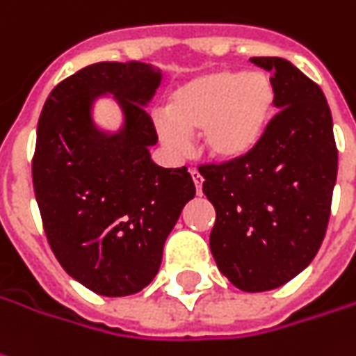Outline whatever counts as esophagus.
<instances>
[{
	"label": "esophagus",
	"instance_id": "1",
	"mask_svg": "<svg viewBox=\"0 0 356 356\" xmlns=\"http://www.w3.org/2000/svg\"><path fill=\"white\" fill-rule=\"evenodd\" d=\"M191 177H193V183H195V188H197V195H202V175L198 173L197 169H191Z\"/></svg>",
	"mask_w": 356,
	"mask_h": 356
}]
</instances>
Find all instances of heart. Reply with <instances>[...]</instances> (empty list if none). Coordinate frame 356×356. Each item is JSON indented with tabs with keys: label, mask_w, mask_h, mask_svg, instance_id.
Returning a JSON list of instances; mask_svg holds the SVG:
<instances>
[{
	"label": "heart",
	"mask_w": 356,
	"mask_h": 356,
	"mask_svg": "<svg viewBox=\"0 0 356 356\" xmlns=\"http://www.w3.org/2000/svg\"><path fill=\"white\" fill-rule=\"evenodd\" d=\"M275 113V87L265 74L218 70L173 91L168 118L159 120L161 140L183 146V134H198L202 149L216 161H238L253 154Z\"/></svg>",
	"instance_id": "obj_1"
}]
</instances>
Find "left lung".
<instances>
[{
    "mask_svg": "<svg viewBox=\"0 0 356 356\" xmlns=\"http://www.w3.org/2000/svg\"><path fill=\"white\" fill-rule=\"evenodd\" d=\"M270 72L279 113L248 158L198 171L216 210L210 251L245 292L282 286L320 249L337 179V146L325 95L282 58H251Z\"/></svg>",
    "mask_w": 356,
    "mask_h": 356,
    "instance_id": "obj_1",
    "label": "left lung"
}]
</instances>
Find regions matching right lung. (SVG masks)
<instances>
[{
	"label": "right lung",
	"mask_w": 356,
	"mask_h": 356,
	"mask_svg": "<svg viewBox=\"0 0 356 356\" xmlns=\"http://www.w3.org/2000/svg\"><path fill=\"white\" fill-rule=\"evenodd\" d=\"M159 83L161 72L149 64H91L50 91L38 118L33 187L46 238L67 275L101 296L146 289L195 197L187 168H159L149 156L158 132L146 105ZM107 92L125 115L115 135L90 117Z\"/></svg>",
	"instance_id": "obj_1"
}]
</instances>
